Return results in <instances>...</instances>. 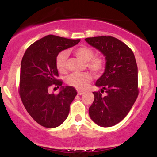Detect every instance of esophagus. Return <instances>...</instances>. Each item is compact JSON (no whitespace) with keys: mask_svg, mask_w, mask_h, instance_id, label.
Returning a JSON list of instances; mask_svg holds the SVG:
<instances>
[{"mask_svg":"<svg viewBox=\"0 0 157 157\" xmlns=\"http://www.w3.org/2000/svg\"><path fill=\"white\" fill-rule=\"evenodd\" d=\"M77 94H78L79 95H82V94H84V91H77Z\"/></svg>","mask_w":157,"mask_h":157,"instance_id":"obj_1","label":"esophagus"}]
</instances>
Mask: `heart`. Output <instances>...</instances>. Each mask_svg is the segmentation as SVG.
<instances>
[{"label": "heart", "mask_w": 157, "mask_h": 157, "mask_svg": "<svg viewBox=\"0 0 157 157\" xmlns=\"http://www.w3.org/2000/svg\"><path fill=\"white\" fill-rule=\"evenodd\" d=\"M73 53L77 58L86 63V66L94 74H100L105 68V61L100 57H94L93 50L88 46H80L73 50ZM68 54L61 52L56 57V67L60 73H63L66 69V60ZM91 76L89 73H72L66 77V83L77 89H82L91 82Z\"/></svg>", "instance_id": "heart-1"}]
</instances>
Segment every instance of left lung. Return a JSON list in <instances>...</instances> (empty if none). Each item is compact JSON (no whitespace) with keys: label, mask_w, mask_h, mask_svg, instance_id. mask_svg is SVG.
<instances>
[{"label":"left lung","mask_w":157,"mask_h":157,"mask_svg":"<svg viewBox=\"0 0 157 157\" xmlns=\"http://www.w3.org/2000/svg\"><path fill=\"white\" fill-rule=\"evenodd\" d=\"M90 46L105 57V67L95 86L105 91V96L93 92L94 100L89 107L91 120L101 127L115 125L125 117L138 96V69L131 49L111 36L86 38Z\"/></svg>","instance_id":"1"}]
</instances>
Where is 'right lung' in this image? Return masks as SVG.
Instances as JSON below:
<instances>
[{"mask_svg":"<svg viewBox=\"0 0 157 157\" xmlns=\"http://www.w3.org/2000/svg\"><path fill=\"white\" fill-rule=\"evenodd\" d=\"M80 41L49 35L32 44L23 55L20 96L27 112L45 128L57 127L68 117L70 104L77 91L71 86H62V81L56 79L58 71L55 61L60 52ZM53 84L61 86L57 95L48 91Z\"/></svg>","mask_w":157,"mask_h":157,"instance_id":"add662e5","label":"right lung"}]
</instances>
